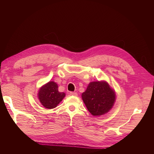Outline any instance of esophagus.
Returning <instances> with one entry per match:
<instances>
[{"instance_id": "1", "label": "esophagus", "mask_w": 154, "mask_h": 154, "mask_svg": "<svg viewBox=\"0 0 154 154\" xmlns=\"http://www.w3.org/2000/svg\"><path fill=\"white\" fill-rule=\"evenodd\" d=\"M70 94L72 95V96H77L78 94L76 92H70Z\"/></svg>"}]
</instances>
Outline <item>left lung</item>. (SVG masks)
<instances>
[{
	"label": "left lung",
	"instance_id": "1",
	"mask_svg": "<svg viewBox=\"0 0 154 154\" xmlns=\"http://www.w3.org/2000/svg\"><path fill=\"white\" fill-rule=\"evenodd\" d=\"M82 97L89 112L93 116H100L112 109L116 95L106 81H96L89 83Z\"/></svg>",
	"mask_w": 154,
	"mask_h": 154
}]
</instances>
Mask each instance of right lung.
Here are the masks:
<instances>
[{
  "mask_svg": "<svg viewBox=\"0 0 154 154\" xmlns=\"http://www.w3.org/2000/svg\"><path fill=\"white\" fill-rule=\"evenodd\" d=\"M65 96L66 94L58 91V85L53 81L49 82L42 86L38 92L41 105L48 109L57 107Z\"/></svg>",
  "mask_w": 154,
  "mask_h": 154,
  "instance_id": "add662e5",
  "label": "right lung"
}]
</instances>
